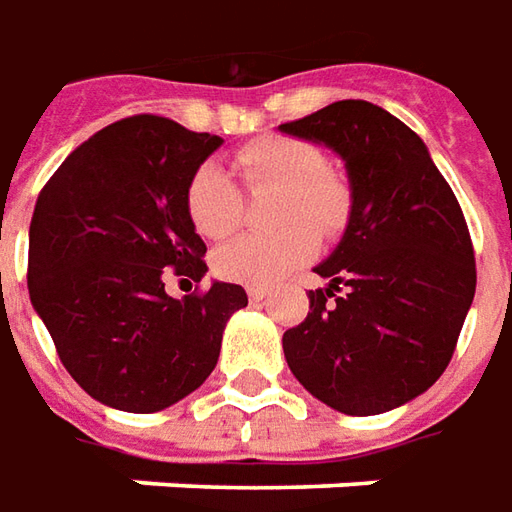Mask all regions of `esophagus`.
<instances>
[{
    "label": "esophagus",
    "instance_id": "obj_1",
    "mask_svg": "<svg viewBox=\"0 0 512 512\" xmlns=\"http://www.w3.org/2000/svg\"><path fill=\"white\" fill-rule=\"evenodd\" d=\"M246 294H249V300H252V303H260V300L269 294V289H263V286H249V289H246Z\"/></svg>",
    "mask_w": 512,
    "mask_h": 512
}]
</instances>
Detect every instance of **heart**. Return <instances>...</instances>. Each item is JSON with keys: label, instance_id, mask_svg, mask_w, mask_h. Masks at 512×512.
Instances as JSON below:
<instances>
[{"label": "heart", "instance_id": "heart-1", "mask_svg": "<svg viewBox=\"0 0 512 512\" xmlns=\"http://www.w3.org/2000/svg\"><path fill=\"white\" fill-rule=\"evenodd\" d=\"M235 167L249 189L280 186L277 223L286 226L269 235H243L226 243L215 255V269L232 283L272 286L314 255L317 235L306 221L320 232H334L345 221L348 189L331 169H323V155L317 147L289 135L249 141L235 152ZM186 206L203 238L218 240L238 229L243 195L226 169L206 161L189 181Z\"/></svg>", "mask_w": 512, "mask_h": 512}]
</instances>
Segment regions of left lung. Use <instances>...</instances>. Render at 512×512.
Instances as JSON below:
<instances>
[{"mask_svg": "<svg viewBox=\"0 0 512 512\" xmlns=\"http://www.w3.org/2000/svg\"><path fill=\"white\" fill-rule=\"evenodd\" d=\"M280 133L343 158L351 212L314 269L309 314L283 334L291 374L348 416L425 394L448 368L476 294L465 215L425 141L371 101H334Z\"/></svg>", "mask_w": 512, "mask_h": 512, "instance_id": "1", "label": "left lung"}]
</instances>
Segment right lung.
Here are the masks:
<instances>
[{
	"label": "right lung",
	"mask_w": 512,
	"mask_h": 512,
	"mask_svg": "<svg viewBox=\"0 0 512 512\" xmlns=\"http://www.w3.org/2000/svg\"><path fill=\"white\" fill-rule=\"evenodd\" d=\"M223 138L161 115L98 130L64 158L30 221L27 289L81 388L127 414H155L215 371L235 283L169 297V272L201 280L206 243L186 189Z\"/></svg>",
	"instance_id": "add662e5"
}]
</instances>
